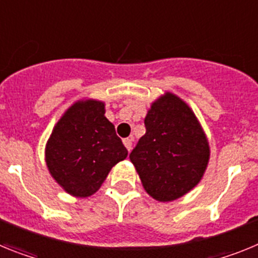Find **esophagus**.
<instances>
[{
	"label": "esophagus",
	"mask_w": 258,
	"mask_h": 258,
	"mask_svg": "<svg viewBox=\"0 0 258 258\" xmlns=\"http://www.w3.org/2000/svg\"><path fill=\"white\" fill-rule=\"evenodd\" d=\"M122 143H124L125 149H126L127 151H131V150H132V140H131V138H125V140L122 141Z\"/></svg>",
	"instance_id": "esophagus-1"
}]
</instances>
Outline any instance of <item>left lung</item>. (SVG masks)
Here are the masks:
<instances>
[{"instance_id": "left-lung-1", "label": "left lung", "mask_w": 258, "mask_h": 258, "mask_svg": "<svg viewBox=\"0 0 258 258\" xmlns=\"http://www.w3.org/2000/svg\"><path fill=\"white\" fill-rule=\"evenodd\" d=\"M146 134L131 154L143 188L157 202H173L202 181L211 157L207 134L191 107L165 92L150 106Z\"/></svg>"}]
</instances>
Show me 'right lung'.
Listing matches in <instances>:
<instances>
[{
    "label": "right lung",
    "mask_w": 258,
    "mask_h": 258,
    "mask_svg": "<svg viewBox=\"0 0 258 258\" xmlns=\"http://www.w3.org/2000/svg\"><path fill=\"white\" fill-rule=\"evenodd\" d=\"M104 113L103 101L79 99L63 112L45 146L50 175L75 198L92 197L113 166L127 156Z\"/></svg>",
    "instance_id": "1"
}]
</instances>
